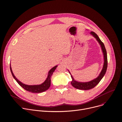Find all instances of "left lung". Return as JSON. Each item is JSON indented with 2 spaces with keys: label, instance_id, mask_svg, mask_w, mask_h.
Returning <instances> with one entry per match:
<instances>
[{
  "label": "left lung",
  "instance_id": "left-lung-1",
  "mask_svg": "<svg viewBox=\"0 0 122 122\" xmlns=\"http://www.w3.org/2000/svg\"><path fill=\"white\" fill-rule=\"evenodd\" d=\"M90 34L92 35L94 38H96L97 41L98 42L99 44L100 45L101 47V49L102 51V53L103 54L104 56V64L103 66L102 69L100 73L99 76L96 78H94L90 81L88 82H79L76 80L72 75H71L70 71L68 70L69 73L71 75V76L72 77V80L71 82L72 85L76 89H79V90H88L91 89L96 86L99 82L100 81V80L102 79L103 76H104L107 67V51L105 48V46L103 42L101 41L98 35L93 31H91L90 32Z\"/></svg>",
  "mask_w": 122,
  "mask_h": 122
}]
</instances>
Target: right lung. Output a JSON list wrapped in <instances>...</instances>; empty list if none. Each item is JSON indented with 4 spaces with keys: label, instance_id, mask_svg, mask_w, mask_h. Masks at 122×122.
<instances>
[{
    "label": "right lung",
    "instance_id": "obj_1",
    "mask_svg": "<svg viewBox=\"0 0 122 122\" xmlns=\"http://www.w3.org/2000/svg\"><path fill=\"white\" fill-rule=\"evenodd\" d=\"M58 65H56L53 68H52L48 72L47 78L45 80V81L41 84L38 85H26L25 84L21 82L20 81H19L13 74L12 71L11 70V65L10 64V72L11 73L12 76H13V78L15 79V80L21 86L22 88H23L25 90L27 91H29L30 92H33V93H40L44 92L47 90L49 89V88L51 84V77L53 73V72L55 71V69L57 67Z\"/></svg>",
    "mask_w": 122,
    "mask_h": 122
}]
</instances>
